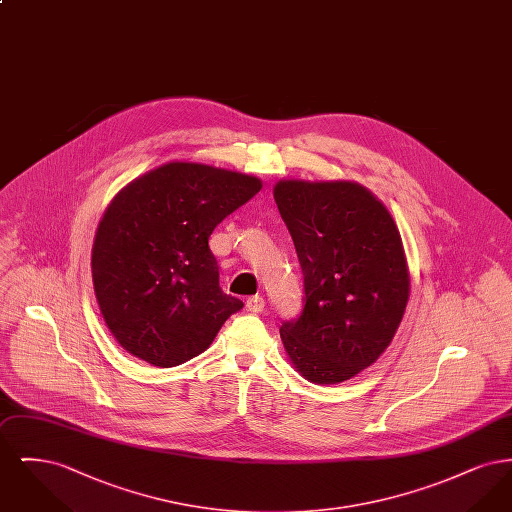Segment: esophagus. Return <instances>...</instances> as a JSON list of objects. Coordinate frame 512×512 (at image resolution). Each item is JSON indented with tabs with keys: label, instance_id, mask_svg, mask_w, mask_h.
Listing matches in <instances>:
<instances>
[{
	"label": "esophagus",
	"instance_id": "obj_1",
	"mask_svg": "<svg viewBox=\"0 0 512 512\" xmlns=\"http://www.w3.org/2000/svg\"><path fill=\"white\" fill-rule=\"evenodd\" d=\"M245 307H247V311H251V313H263V311H265V299H263L261 295H251V297L247 299Z\"/></svg>",
	"mask_w": 512,
	"mask_h": 512
}]
</instances>
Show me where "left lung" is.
<instances>
[{"mask_svg":"<svg viewBox=\"0 0 512 512\" xmlns=\"http://www.w3.org/2000/svg\"><path fill=\"white\" fill-rule=\"evenodd\" d=\"M274 201L303 272L305 305L280 326L293 366L338 384L372 365L405 313L411 278L390 211L349 180H280Z\"/></svg>","mask_w":512,"mask_h":512,"instance_id":"obj_1","label":"left lung"}]
</instances>
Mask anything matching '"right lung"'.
Returning <instances> with one entry per match:
<instances>
[{"label": "right lung", "mask_w": 512, "mask_h": 512, "mask_svg": "<svg viewBox=\"0 0 512 512\" xmlns=\"http://www.w3.org/2000/svg\"><path fill=\"white\" fill-rule=\"evenodd\" d=\"M261 188L249 174L172 161L113 197L99 220L92 278L122 349L149 365H182L244 307L220 290L209 236Z\"/></svg>", "instance_id": "1"}]
</instances>
